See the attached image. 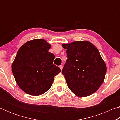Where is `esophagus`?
Instances as JSON below:
<instances>
[{
    "label": "esophagus",
    "mask_w": 120,
    "mask_h": 120,
    "mask_svg": "<svg viewBox=\"0 0 120 120\" xmlns=\"http://www.w3.org/2000/svg\"><path fill=\"white\" fill-rule=\"evenodd\" d=\"M59 68H60V69H61V70H62V69L63 67H62V65H60V66H59Z\"/></svg>",
    "instance_id": "34e87169"
}]
</instances>
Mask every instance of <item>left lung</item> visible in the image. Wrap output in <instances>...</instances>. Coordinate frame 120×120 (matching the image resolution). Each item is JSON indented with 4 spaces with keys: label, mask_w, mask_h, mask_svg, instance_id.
<instances>
[{
    "label": "left lung",
    "mask_w": 120,
    "mask_h": 120,
    "mask_svg": "<svg viewBox=\"0 0 120 120\" xmlns=\"http://www.w3.org/2000/svg\"><path fill=\"white\" fill-rule=\"evenodd\" d=\"M62 46L68 56L62 73L70 90L78 97L96 92L104 82L107 70L97 48L87 41Z\"/></svg>",
    "instance_id": "1"
}]
</instances>
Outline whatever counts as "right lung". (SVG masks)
I'll use <instances>...</instances> for the list:
<instances>
[{"mask_svg":"<svg viewBox=\"0 0 120 120\" xmlns=\"http://www.w3.org/2000/svg\"><path fill=\"white\" fill-rule=\"evenodd\" d=\"M51 48L45 40L34 39L18 50L11 70L18 86L27 94H44L51 88L54 76L61 72L53 64L55 56L48 51Z\"/></svg>","mask_w":120,"mask_h":120,"instance_id":"1","label":"right lung"}]
</instances>
